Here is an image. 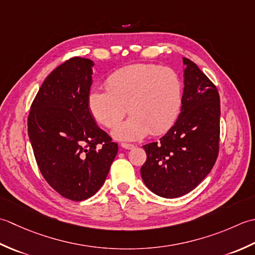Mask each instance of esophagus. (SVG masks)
Returning <instances> with one entry per match:
<instances>
[{"instance_id":"1","label":"esophagus","mask_w":255,"mask_h":255,"mask_svg":"<svg viewBox=\"0 0 255 255\" xmlns=\"http://www.w3.org/2000/svg\"><path fill=\"white\" fill-rule=\"evenodd\" d=\"M121 147L126 148V149H133L135 146L133 144H128V143H121Z\"/></svg>"}]
</instances>
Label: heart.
Returning a JSON list of instances; mask_svg holds the SVG:
<instances>
[{
	"mask_svg": "<svg viewBox=\"0 0 255 255\" xmlns=\"http://www.w3.org/2000/svg\"><path fill=\"white\" fill-rule=\"evenodd\" d=\"M107 91L95 89L88 96L93 119L106 128L118 126L113 135L135 141L148 133L160 135L174 126L183 103L180 77L169 67L134 64L114 71L106 81Z\"/></svg>",
	"mask_w": 255,
	"mask_h": 255,
	"instance_id": "heart-1",
	"label": "heart"
}]
</instances>
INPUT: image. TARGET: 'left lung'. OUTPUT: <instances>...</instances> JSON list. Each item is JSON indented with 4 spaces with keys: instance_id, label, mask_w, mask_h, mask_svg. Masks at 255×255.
I'll list each match as a JSON object with an SVG mask.
<instances>
[{
    "instance_id": "1",
    "label": "left lung",
    "mask_w": 255,
    "mask_h": 255,
    "mask_svg": "<svg viewBox=\"0 0 255 255\" xmlns=\"http://www.w3.org/2000/svg\"><path fill=\"white\" fill-rule=\"evenodd\" d=\"M177 121L159 142L144 145L141 176L147 188L176 198L196 188L214 167L219 153L220 97L198 66L187 58Z\"/></svg>"
}]
</instances>
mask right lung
<instances>
[{"mask_svg": "<svg viewBox=\"0 0 255 255\" xmlns=\"http://www.w3.org/2000/svg\"><path fill=\"white\" fill-rule=\"evenodd\" d=\"M93 61L74 57L46 78L30 107L27 128L41 175L67 199L81 201L105 183L118 144L88 107Z\"/></svg>", "mask_w": 255, "mask_h": 255, "instance_id": "right-lung-1", "label": "right lung"}]
</instances>
